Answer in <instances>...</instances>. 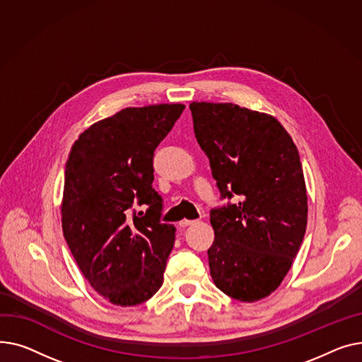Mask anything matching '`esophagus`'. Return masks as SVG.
<instances>
[{
    "instance_id": "34e87169",
    "label": "esophagus",
    "mask_w": 362,
    "mask_h": 362,
    "mask_svg": "<svg viewBox=\"0 0 362 362\" xmlns=\"http://www.w3.org/2000/svg\"><path fill=\"white\" fill-rule=\"evenodd\" d=\"M196 221H191V219H184V221H181L180 222V226L181 228H185V226H189V225H193Z\"/></svg>"
}]
</instances>
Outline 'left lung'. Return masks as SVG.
<instances>
[{"instance_id": "1", "label": "left lung", "mask_w": 362, "mask_h": 362, "mask_svg": "<svg viewBox=\"0 0 362 362\" xmlns=\"http://www.w3.org/2000/svg\"><path fill=\"white\" fill-rule=\"evenodd\" d=\"M189 110L221 200H228L210 210V276L230 298L259 301L281 285L304 240L298 148L270 115L233 103L193 102Z\"/></svg>"}]
</instances>
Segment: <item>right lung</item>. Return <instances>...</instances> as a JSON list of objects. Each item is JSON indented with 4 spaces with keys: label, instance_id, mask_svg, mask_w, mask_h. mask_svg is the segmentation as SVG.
<instances>
[{
    "label": "right lung",
    "instance_id": "add662e5",
    "mask_svg": "<svg viewBox=\"0 0 362 362\" xmlns=\"http://www.w3.org/2000/svg\"><path fill=\"white\" fill-rule=\"evenodd\" d=\"M181 103L125 108L81 133L66 163L62 230L84 278L115 305H137L163 284L175 241L153 188L155 148ZM141 205L146 210L137 211Z\"/></svg>",
    "mask_w": 362,
    "mask_h": 362
}]
</instances>
